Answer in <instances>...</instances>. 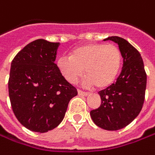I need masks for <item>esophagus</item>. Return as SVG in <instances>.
Listing matches in <instances>:
<instances>
[{
	"instance_id": "1",
	"label": "esophagus",
	"mask_w": 155,
	"mask_h": 155,
	"mask_svg": "<svg viewBox=\"0 0 155 155\" xmlns=\"http://www.w3.org/2000/svg\"><path fill=\"white\" fill-rule=\"evenodd\" d=\"M78 95L79 96H87L89 93L88 92H86V91H82V90L78 89Z\"/></svg>"
}]
</instances>
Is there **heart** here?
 I'll return each instance as SVG.
<instances>
[{"mask_svg":"<svg viewBox=\"0 0 155 155\" xmlns=\"http://www.w3.org/2000/svg\"><path fill=\"white\" fill-rule=\"evenodd\" d=\"M123 64L121 51L116 45L87 43L71 52L70 57L58 58L56 65L69 83L74 84L84 73L86 86L95 84L97 88L111 85L120 73Z\"/></svg>","mask_w":155,"mask_h":155,"instance_id":"1","label":"heart"}]
</instances>
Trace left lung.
<instances>
[{"mask_svg": "<svg viewBox=\"0 0 155 155\" xmlns=\"http://www.w3.org/2000/svg\"><path fill=\"white\" fill-rule=\"evenodd\" d=\"M118 43L123 67L117 81L98 92L100 106L90 114L97 127L116 131L129 125L140 112L145 100L147 74L140 52L124 38L110 36L104 39Z\"/></svg>", "mask_w": 155, "mask_h": 155, "instance_id": "obj_1", "label": "left lung"}]
</instances>
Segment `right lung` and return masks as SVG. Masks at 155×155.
<instances>
[{"instance_id":"right-lung-1","label":"right lung","mask_w":155,"mask_h":155,"mask_svg":"<svg viewBox=\"0 0 155 155\" xmlns=\"http://www.w3.org/2000/svg\"><path fill=\"white\" fill-rule=\"evenodd\" d=\"M59 43L37 39L27 44L11 63L8 94L12 110L30 131L46 133L64 120L78 91L54 63Z\"/></svg>"}]
</instances>
